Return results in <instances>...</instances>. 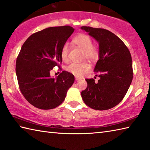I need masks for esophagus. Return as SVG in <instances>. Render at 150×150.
Listing matches in <instances>:
<instances>
[{
    "label": "esophagus",
    "mask_w": 150,
    "mask_h": 150,
    "mask_svg": "<svg viewBox=\"0 0 150 150\" xmlns=\"http://www.w3.org/2000/svg\"><path fill=\"white\" fill-rule=\"evenodd\" d=\"M75 80H76V81H78V80H81V78H78V77H75Z\"/></svg>",
    "instance_id": "esophagus-1"
}]
</instances>
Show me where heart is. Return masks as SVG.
<instances>
[{
	"instance_id": "heart-1",
	"label": "heart",
	"mask_w": 150,
	"mask_h": 150,
	"mask_svg": "<svg viewBox=\"0 0 150 150\" xmlns=\"http://www.w3.org/2000/svg\"><path fill=\"white\" fill-rule=\"evenodd\" d=\"M73 42L78 47L83 50V57L90 61L96 60L98 57L99 52L98 47L92 44V39L86 34H80L73 39ZM69 45L63 44L61 50V57L64 62L68 61ZM67 72L76 76H81L83 73L89 70V66L87 63H72L66 68Z\"/></svg>"
}]
</instances>
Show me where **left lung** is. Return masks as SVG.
<instances>
[{
  "label": "left lung",
  "instance_id": "left-lung-1",
  "mask_svg": "<svg viewBox=\"0 0 150 150\" xmlns=\"http://www.w3.org/2000/svg\"><path fill=\"white\" fill-rule=\"evenodd\" d=\"M99 45L98 60L94 72L100 79H86L87 88L81 91L85 104L97 110H106L123 100L133 77L131 53L123 42L110 31L83 26Z\"/></svg>",
  "mask_w": 150,
  "mask_h": 150
}]
</instances>
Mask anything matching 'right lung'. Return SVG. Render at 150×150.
Returning <instances> with one entry per match:
<instances>
[{
  "instance_id": "right-lung-1",
  "label": "right lung",
  "mask_w": 150,
  "mask_h": 150,
  "mask_svg": "<svg viewBox=\"0 0 150 150\" xmlns=\"http://www.w3.org/2000/svg\"><path fill=\"white\" fill-rule=\"evenodd\" d=\"M74 31L70 26L46 28L33 34L23 44L16 60L17 78L23 95L36 108L57 107L74 83V75L67 71L56 78L50 76L53 68L62 63L61 47Z\"/></svg>"
}]
</instances>
